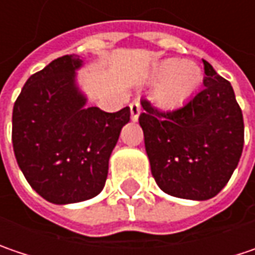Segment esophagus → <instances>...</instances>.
Here are the masks:
<instances>
[{
    "label": "esophagus",
    "mask_w": 255,
    "mask_h": 255,
    "mask_svg": "<svg viewBox=\"0 0 255 255\" xmlns=\"http://www.w3.org/2000/svg\"><path fill=\"white\" fill-rule=\"evenodd\" d=\"M129 113H131V120H132V121H137V120H138L140 113H141V107L138 105V102L129 104Z\"/></svg>",
    "instance_id": "34e87169"
}]
</instances>
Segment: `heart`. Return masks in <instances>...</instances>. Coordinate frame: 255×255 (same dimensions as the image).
Instances as JSON below:
<instances>
[{"instance_id":"1","label":"heart","mask_w":255,"mask_h":255,"mask_svg":"<svg viewBox=\"0 0 255 255\" xmlns=\"http://www.w3.org/2000/svg\"><path fill=\"white\" fill-rule=\"evenodd\" d=\"M150 78L157 82L153 98L158 105L177 108L198 92L203 75L201 68L193 62L164 59L151 69Z\"/></svg>"}]
</instances>
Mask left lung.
<instances>
[{"mask_svg": "<svg viewBox=\"0 0 255 255\" xmlns=\"http://www.w3.org/2000/svg\"><path fill=\"white\" fill-rule=\"evenodd\" d=\"M203 89L173 111L141 101L138 123L158 187L176 198L206 201L218 195L238 166L244 120L231 83L206 60Z\"/></svg>", "mask_w": 255, "mask_h": 255, "instance_id": "obj_1", "label": "left lung"}]
</instances>
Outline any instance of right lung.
<instances>
[{"mask_svg":"<svg viewBox=\"0 0 255 255\" xmlns=\"http://www.w3.org/2000/svg\"><path fill=\"white\" fill-rule=\"evenodd\" d=\"M86 60L68 54L31 75L12 110V147L24 177L56 205L83 202L105 186L108 163L129 108L86 107L78 83Z\"/></svg>","mask_w":255,"mask_h":255,"instance_id":"1","label":"right lung"}]
</instances>
